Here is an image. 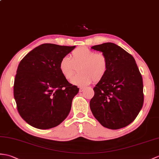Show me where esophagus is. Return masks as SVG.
<instances>
[{
  "mask_svg": "<svg viewBox=\"0 0 159 159\" xmlns=\"http://www.w3.org/2000/svg\"><path fill=\"white\" fill-rule=\"evenodd\" d=\"M84 89H84V87H80L79 89V92H83V91H84Z\"/></svg>",
  "mask_w": 159,
  "mask_h": 159,
  "instance_id": "esophagus-1",
  "label": "esophagus"
}]
</instances>
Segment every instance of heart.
Listing matches in <instances>:
<instances>
[{
  "label": "heart",
  "instance_id": "obj_1",
  "mask_svg": "<svg viewBox=\"0 0 159 159\" xmlns=\"http://www.w3.org/2000/svg\"><path fill=\"white\" fill-rule=\"evenodd\" d=\"M79 66L80 72L75 76L71 83L75 85L84 87L93 80L97 83L104 79L108 69V64L105 55L98 53L87 47H81L74 50L71 58L63 57L59 63V70L66 79H71Z\"/></svg>",
  "mask_w": 159,
  "mask_h": 159
}]
</instances>
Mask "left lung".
Segmentation results:
<instances>
[{"instance_id":"8db88e82","label":"left lung","mask_w":159,"mask_h":159,"mask_svg":"<svg viewBox=\"0 0 159 159\" xmlns=\"http://www.w3.org/2000/svg\"><path fill=\"white\" fill-rule=\"evenodd\" d=\"M102 52L108 69L93 88L89 106L102 126L119 129L131 123L143 103V80L135 59L119 45L106 43L91 47Z\"/></svg>"}]
</instances>
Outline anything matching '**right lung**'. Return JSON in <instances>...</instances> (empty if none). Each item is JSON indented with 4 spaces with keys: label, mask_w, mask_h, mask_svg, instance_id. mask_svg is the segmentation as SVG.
Segmentation results:
<instances>
[{
    "label": "right lung",
    "mask_w": 159,
    "mask_h": 159,
    "mask_svg": "<svg viewBox=\"0 0 159 159\" xmlns=\"http://www.w3.org/2000/svg\"><path fill=\"white\" fill-rule=\"evenodd\" d=\"M75 48L43 44L20 62L14 81V98L18 112L31 126L48 129L60 125L69 114L79 89L63 76L59 63Z\"/></svg>",
    "instance_id": "add662e5"
}]
</instances>
